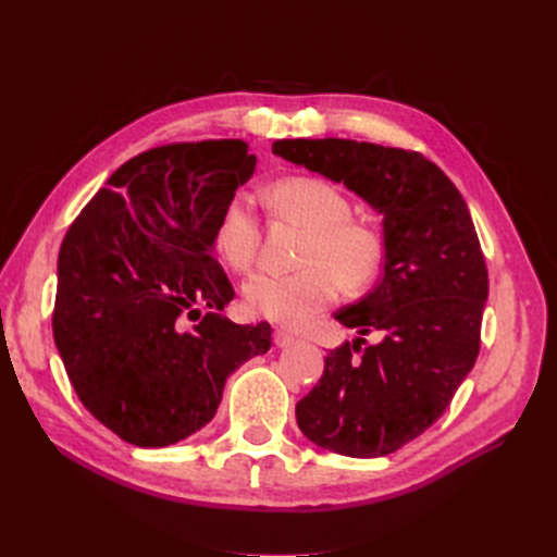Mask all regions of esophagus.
I'll return each mask as SVG.
<instances>
[{
  "mask_svg": "<svg viewBox=\"0 0 557 557\" xmlns=\"http://www.w3.org/2000/svg\"><path fill=\"white\" fill-rule=\"evenodd\" d=\"M293 342H295V336H293L288 330H283V327H276V330H274V344H276L278 348L290 346Z\"/></svg>",
  "mask_w": 557,
  "mask_h": 557,
  "instance_id": "34e87169",
  "label": "esophagus"
}]
</instances>
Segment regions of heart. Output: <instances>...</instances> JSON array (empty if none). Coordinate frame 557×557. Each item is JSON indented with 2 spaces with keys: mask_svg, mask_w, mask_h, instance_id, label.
<instances>
[{
  "mask_svg": "<svg viewBox=\"0 0 557 557\" xmlns=\"http://www.w3.org/2000/svg\"><path fill=\"white\" fill-rule=\"evenodd\" d=\"M278 215L309 232L293 274H256L244 285L250 313L278 325H299L339 297L342 283L360 290L383 264V234L376 225L350 218V201L336 185L315 176L281 178L269 190ZM213 244L234 272L256 264L260 225L248 193H234L218 215Z\"/></svg>",
  "mask_w": 557,
  "mask_h": 557,
  "instance_id": "1",
  "label": "heart"
}]
</instances>
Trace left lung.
I'll return each instance as SVG.
<instances>
[{
    "instance_id": "8db88e82",
    "label": "left lung",
    "mask_w": 557,
    "mask_h": 557,
    "mask_svg": "<svg viewBox=\"0 0 557 557\" xmlns=\"http://www.w3.org/2000/svg\"><path fill=\"white\" fill-rule=\"evenodd\" d=\"M283 160L344 183L383 215L376 288L334 318L358 336L327 352L295 407L309 442L379 458L442 418L481 348L487 269L469 209L450 178L416 150L352 139H281Z\"/></svg>"
}]
</instances>
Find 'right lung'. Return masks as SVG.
Segmentation results:
<instances>
[{
	"mask_svg": "<svg viewBox=\"0 0 557 557\" xmlns=\"http://www.w3.org/2000/svg\"><path fill=\"white\" fill-rule=\"evenodd\" d=\"M252 172L242 139L150 148L64 234L55 346L83 407L127 444L170 446L205 428L227 376L272 346L269 323L221 315L234 288L213 258L218 215Z\"/></svg>",
	"mask_w": 557,
	"mask_h": 557,
	"instance_id": "right-lung-1",
	"label": "right lung"
}]
</instances>
